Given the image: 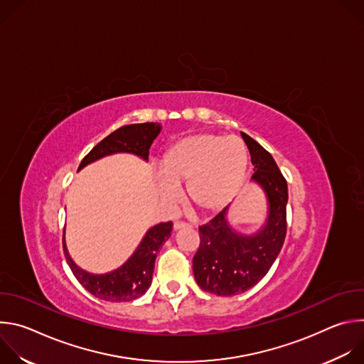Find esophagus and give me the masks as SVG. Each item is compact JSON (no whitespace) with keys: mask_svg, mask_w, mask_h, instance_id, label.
<instances>
[{"mask_svg":"<svg viewBox=\"0 0 364 364\" xmlns=\"http://www.w3.org/2000/svg\"><path fill=\"white\" fill-rule=\"evenodd\" d=\"M186 228H190V225H188V223H186V222H174V230L186 229Z\"/></svg>","mask_w":364,"mask_h":364,"instance_id":"34e87169","label":"esophagus"}]
</instances>
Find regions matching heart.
<instances>
[{"mask_svg": "<svg viewBox=\"0 0 364 364\" xmlns=\"http://www.w3.org/2000/svg\"><path fill=\"white\" fill-rule=\"evenodd\" d=\"M247 171V151L237 136L197 134L171 145L160 164V193L168 201L186 186L187 201L203 215H216L236 197Z\"/></svg>", "mask_w": 364, "mask_h": 364, "instance_id": "b5f03b06", "label": "heart"}]
</instances>
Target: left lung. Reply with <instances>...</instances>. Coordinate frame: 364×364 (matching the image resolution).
<instances>
[{
  "label": "left lung",
  "instance_id": "8db88e82",
  "mask_svg": "<svg viewBox=\"0 0 364 364\" xmlns=\"http://www.w3.org/2000/svg\"><path fill=\"white\" fill-rule=\"evenodd\" d=\"M253 166L252 181L268 200L265 225L253 235L237 233L228 220L229 205L198 228L200 246L193 257L197 285L220 296L242 294L261 281L278 257L287 235L288 186L272 155L240 132Z\"/></svg>",
  "mask_w": 364,
  "mask_h": 364
}]
</instances>
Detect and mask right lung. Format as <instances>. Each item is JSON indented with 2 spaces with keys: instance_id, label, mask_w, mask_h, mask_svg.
Instances as JSON below:
<instances>
[{
  "instance_id": "right-lung-1",
  "label": "right lung",
  "mask_w": 364,
  "mask_h": 364,
  "mask_svg": "<svg viewBox=\"0 0 364 364\" xmlns=\"http://www.w3.org/2000/svg\"><path fill=\"white\" fill-rule=\"evenodd\" d=\"M160 132L161 125L157 122L121 127L92 148V151L82 160L79 170L90 163L107 157V155H112L117 152L134 154L138 155L139 159L148 161L149 146ZM171 230L173 222L159 223L148 229L128 261L108 274L97 275L79 268L69 255L65 236L63 250L73 275L86 291L103 301L127 302L142 296L148 291L152 281L155 257H157V253L160 252L163 243L171 236Z\"/></svg>"
}]
</instances>
